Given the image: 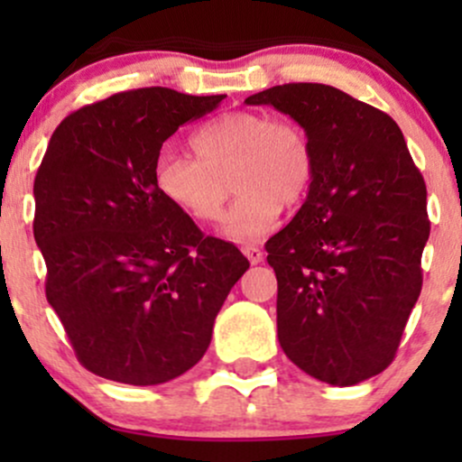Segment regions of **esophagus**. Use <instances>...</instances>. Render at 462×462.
<instances>
[{
  "instance_id": "obj_1",
  "label": "esophagus",
  "mask_w": 462,
  "mask_h": 462,
  "mask_svg": "<svg viewBox=\"0 0 462 462\" xmlns=\"http://www.w3.org/2000/svg\"><path fill=\"white\" fill-rule=\"evenodd\" d=\"M243 252H245V256L249 258V263H252V264H261L264 261V254L261 252V247L245 245V247H243Z\"/></svg>"
}]
</instances>
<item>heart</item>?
I'll use <instances>...</instances> for the list:
<instances>
[{
  "instance_id": "heart-1",
  "label": "heart",
  "mask_w": 462,
  "mask_h": 462,
  "mask_svg": "<svg viewBox=\"0 0 462 462\" xmlns=\"http://www.w3.org/2000/svg\"><path fill=\"white\" fill-rule=\"evenodd\" d=\"M164 162H167L169 171L176 173L178 178L189 180L201 173L206 164V150L199 141L176 139L167 145L164 150ZM264 230V219L256 208V198H249L236 215L227 219V235L238 238V241H249V238L258 236Z\"/></svg>"
}]
</instances>
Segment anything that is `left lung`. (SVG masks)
Here are the masks:
<instances>
[{"label":"left lung","mask_w":462,"mask_h":462,"mask_svg":"<svg viewBox=\"0 0 462 462\" xmlns=\"http://www.w3.org/2000/svg\"><path fill=\"white\" fill-rule=\"evenodd\" d=\"M267 102L306 132L309 190L269 238L284 354L323 383L384 369L421 293L426 184L393 116L330 84H284Z\"/></svg>","instance_id":"8db88e82"}]
</instances>
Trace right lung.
Listing matches in <instances>:
<instances>
[{
	"mask_svg": "<svg viewBox=\"0 0 462 462\" xmlns=\"http://www.w3.org/2000/svg\"><path fill=\"white\" fill-rule=\"evenodd\" d=\"M219 102L145 87L87 104L36 173L45 298L78 358L121 383L161 384L198 365L247 269L193 263L199 227L161 184L162 143Z\"/></svg>",
	"mask_w": 462,
	"mask_h": 462,
	"instance_id": "right-lung-1",
	"label": "right lung"
}]
</instances>
